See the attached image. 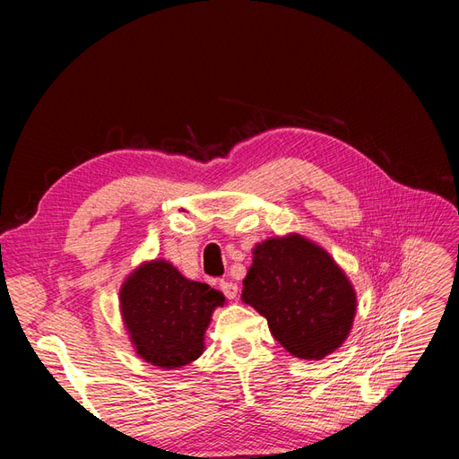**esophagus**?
I'll list each match as a JSON object with an SVG mask.
<instances>
[{"label": "esophagus", "instance_id": "esophagus-1", "mask_svg": "<svg viewBox=\"0 0 459 459\" xmlns=\"http://www.w3.org/2000/svg\"><path fill=\"white\" fill-rule=\"evenodd\" d=\"M220 290H221V293H224L228 299H235V297H238L239 287H238V283L221 280V281H220Z\"/></svg>", "mask_w": 459, "mask_h": 459}]
</instances>
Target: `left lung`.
I'll return each mask as SVG.
<instances>
[{
  "mask_svg": "<svg viewBox=\"0 0 459 459\" xmlns=\"http://www.w3.org/2000/svg\"><path fill=\"white\" fill-rule=\"evenodd\" d=\"M243 300L268 319L275 341L304 359L333 352L349 335L356 295L333 258L300 235L255 248Z\"/></svg>",
  "mask_w": 459,
  "mask_h": 459,
  "instance_id": "obj_1",
  "label": "left lung"
}]
</instances>
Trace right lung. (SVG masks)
<instances>
[{
  "label": "right lung",
  "mask_w": 459,
  "mask_h": 459,
  "mask_svg": "<svg viewBox=\"0 0 459 459\" xmlns=\"http://www.w3.org/2000/svg\"><path fill=\"white\" fill-rule=\"evenodd\" d=\"M224 295L189 281L172 264L155 260L134 272L120 290V308L135 351L159 368L186 366L203 354L204 329Z\"/></svg>",
  "instance_id": "add662e5"
}]
</instances>
